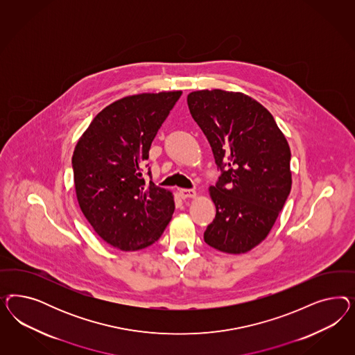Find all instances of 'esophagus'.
<instances>
[{
  "mask_svg": "<svg viewBox=\"0 0 355 355\" xmlns=\"http://www.w3.org/2000/svg\"><path fill=\"white\" fill-rule=\"evenodd\" d=\"M196 191L195 190H189V189H181L180 190V196L182 199H189V198H196Z\"/></svg>",
  "mask_w": 355,
  "mask_h": 355,
  "instance_id": "34e87169",
  "label": "esophagus"
}]
</instances>
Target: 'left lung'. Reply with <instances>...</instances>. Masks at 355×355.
Returning <instances> with one entry per match:
<instances>
[{
  "mask_svg": "<svg viewBox=\"0 0 355 355\" xmlns=\"http://www.w3.org/2000/svg\"><path fill=\"white\" fill-rule=\"evenodd\" d=\"M187 105L223 172L209 187L216 217L205 243L245 254L267 238L291 193L289 143L268 110L242 92L193 91Z\"/></svg>",
  "mask_w": 355,
  "mask_h": 355,
  "instance_id": "obj_1",
  "label": "left lung"
}]
</instances>
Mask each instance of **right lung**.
<instances>
[{"label":"right lung","instance_id":"right-lung-1","mask_svg":"<svg viewBox=\"0 0 355 355\" xmlns=\"http://www.w3.org/2000/svg\"><path fill=\"white\" fill-rule=\"evenodd\" d=\"M181 95L164 91L122 97L104 107L76 143L71 162L78 203L112 248H148L172 220V191L146 182L143 164Z\"/></svg>","mask_w":355,"mask_h":355}]
</instances>
